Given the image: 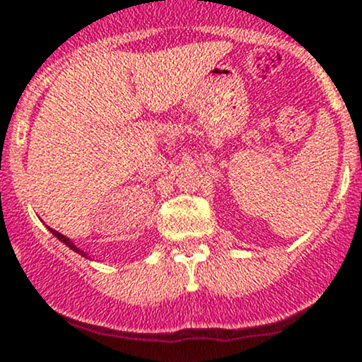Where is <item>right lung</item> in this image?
Wrapping results in <instances>:
<instances>
[{"label": "right lung", "instance_id": "obj_1", "mask_svg": "<svg viewBox=\"0 0 362 362\" xmlns=\"http://www.w3.org/2000/svg\"><path fill=\"white\" fill-rule=\"evenodd\" d=\"M47 228H49V226H47ZM49 230H51V233H52L54 236H56V238H57V240H61V242H62V243H64V245H66V247H69V248H71V250H73V252L80 253V255H81V257H86V259H88V253H85V252H83V250H80V248H78V247H76V245H74V243L71 242V240H69V238H68V236L61 235V233H59V231L52 230V228H49Z\"/></svg>", "mask_w": 362, "mask_h": 362}]
</instances>
